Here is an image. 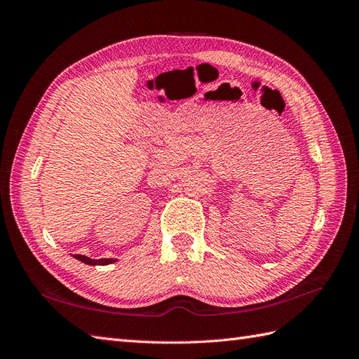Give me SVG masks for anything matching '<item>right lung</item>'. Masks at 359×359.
Here are the masks:
<instances>
[{"label":"right lung","instance_id":"1","mask_svg":"<svg viewBox=\"0 0 359 359\" xmlns=\"http://www.w3.org/2000/svg\"><path fill=\"white\" fill-rule=\"evenodd\" d=\"M73 257L79 259L81 262L86 264V265H107V264H114L116 262V259H90L82 255H73Z\"/></svg>","mask_w":359,"mask_h":359}]
</instances>
